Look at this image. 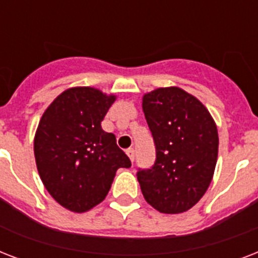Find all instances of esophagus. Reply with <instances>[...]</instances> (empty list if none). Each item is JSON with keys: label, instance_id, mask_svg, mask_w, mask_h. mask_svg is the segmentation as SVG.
<instances>
[{"label": "esophagus", "instance_id": "1", "mask_svg": "<svg viewBox=\"0 0 258 258\" xmlns=\"http://www.w3.org/2000/svg\"><path fill=\"white\" fill-rule=\"evenodd\" d=\"M125 153H127L128 158H130V159H131V162H134V159H135V150H134V149H128V150H127V151H125Z\"/></svg>", "mask_w": 258, "mask_h": 258}]
</instances>
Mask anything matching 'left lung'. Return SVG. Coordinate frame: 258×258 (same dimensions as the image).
I'll use <instances>...</instances> for the list:
<instances>
[{
  "mask_svg": "<svg viewBox=\"0 0 258 258\" xmlns=\"http://www.w3.org/2000/svg\"><path fill=\"white\" fill-rule=\"evenodd\" d=\"M143 112L153 134L157 159L137 176L145 200L158 212H187L212 182L218 133L206 107L178 87L154 89L143 96Z\"/></svg>",
  "mask_w": 258,
  "mask_h": 258,
  "instance_id": "8db88e82",
  "label": "left lung"
}]
</instances>
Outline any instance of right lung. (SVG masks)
Instances as JSON below:
<instances>
[{
  "label": "right lung",
  "instance_id": "right-lung-1",
  "mask_svg": "<svg viewBox=\"0 0 258 258\" xmlns=\"http://www.w3.org/2000/svg\"><path fill=\"white\" fill-rule=\"evenodd\" d=\"M115 95L92 87L60 93L42 113L34 135L38 174L54 201L75 213L88 212L108 194L116 170L131 161L116 138L101 128Z\"/></svg>",
  "mask_w": 258,
  "mask_h": 258
}]
</instances>
